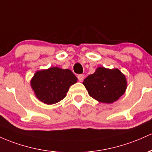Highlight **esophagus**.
Returning a JSON list of instances; mask_svg holds the SVG:
<instances>
[{
	"mask_svg": "<svg viewBox=\"0 0 152 152\" xmlns=\"http://www.w3.org/2000/svg\"><path fill=\"white\" fill-rule=\"evenodd\" d=\"M78 79H79V81H83V80L84 79V74H79L78 75Z\"/></svg>",
	"mask_w": 152,
	"mask_h": 152,
	"instance_id": "34e87169",
	"label": "esophagus"
}]
</instances>
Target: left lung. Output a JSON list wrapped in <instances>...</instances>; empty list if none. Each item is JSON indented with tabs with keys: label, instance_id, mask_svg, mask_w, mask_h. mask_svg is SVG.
<instances>
[{
	"label": "left lung",
	"instance_id": "8db88e82",
	"mask_svg": "<svg viewBox=\"0 0 152 152\" xmlns=\"http://www.w3.org/2000/svg\"><path fill=\"white\" fill-rule=\"evenodd\" d=\"M83 84L90 96L107 104L118 100L127 88L126 76L119 69L104 67L96 68L93 74L84 80Z\"/></svg>",
	"mask_w": 152,
	"mask_h": 152
}]
</instances>
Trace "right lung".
I'll list each match as a JSON object with an SVG mask.
<instances>
[{
  "label": "right lung",
  "instance_id": "obj_1",
  "mask_svg": "<svg viewBox=\"0 0 152 152\" xmlns=\"http://www.w3.org/2000/svg\"><path fill=\"white\" fill-rule=\"evenodd\" d=\"M76 82L77 78L71 70L50 67L37 71L31 80V86L39 101L53 104L66 97L70 86Z\"/></svg>",
  "mask_w": 152,
  "mask_h": 152
}]
</instances>
